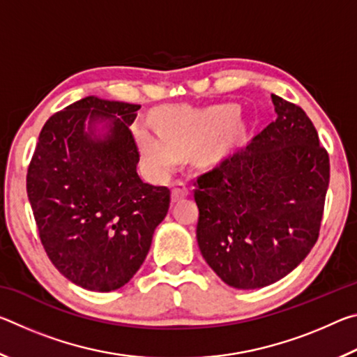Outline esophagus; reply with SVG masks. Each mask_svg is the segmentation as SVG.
Instances as JSON below:
<instances>
[{
  "mask_svg": "<svg viewBox=\"0 0 357 357\" xmlns=\"http://www.w3.org/2000/svg\"><path fill=\"white\" fill-rule=\"evenodd\" d=\"M187 195H189V187L185 185L184 181H176V185H174V189L172 190V200L173 202L183 200V198Z\"/></svg>",
  "mask_w": 357,
  "mask_h": 357,
  "instance_id": "1",
  "label": "esophagus"
}]
</instances>
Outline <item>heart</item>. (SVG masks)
<instances>
[{"label":"heart","instance_id":"1","mask_svg":"<svg viewBox=\"0 0 357 357\" xmlns=\"http://www.w3.org/2000/svg\"><path fill=\"white\" fill-rule=\"evenodd\" d=\"M233 118V107L172 112L160 118L157 124L160 137L140 129L137 132V138L148 164L157 172H167L176 164L178 153H185L211 136L198 151L203 164H211L225 153L229 135L234 129Z\"/></svg>","mask_w":357,"mask_h":357}]
</instances>
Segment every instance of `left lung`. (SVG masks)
Listing matches in <instances>:
<instances>
[{
    "label": "left lung",
    "mask_w": 357,
    "mask_h": 357,
    "mask_svg": "<svg viewBox=\"0 0 357 357\" xmlns=\"http://www.w3.org/2000/svg\"><path fill=\"white\" fill-rule=\"evenodd\" d=\"M271 98L275 121L193 183L202 255L238 289L268 287L309 255L329 185V155L310 118Z\"/></svg>",
    "instance_id": "obj_1"
}]
</instances>
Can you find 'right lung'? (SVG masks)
<instances>
[{
    "label": "right lung",
    "mask_w": 357,
    "mask_h": 357,
    "mask_svg": "<svg viewBox=\"0 0 357 357\" xmlns=\"http://www.w3.org/2000/svg\"><path fill=\"white\" fill-rule=\"evenodd\" d=\"M137 110L94 96L74 102L48 118L28 167L26 192L48 258L91 291H113L135 275L170 208V190L137 173ZM96 122L107 123L104 137H95Z\"/></svg>",
    "instance_id": "add662e5"
}]
</instances>
